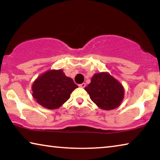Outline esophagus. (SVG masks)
<instances>
[{
  "label": "esophagus",
  "mask_w": 160,
  "mask_h": 160,
  "mask_svg": "<svg viewBox=\"0 0 160 160\" xmlns=\"http://www.w3.org/2000/svg\"><path fill=\"white\" fill-rule=\"evenodd\" d=\"M86 86V84L85 83H82V84H80V85H79V87H80V88H85V87Z\"/></svg>",
  "instance_id": "34e87169"
}]
</instances>
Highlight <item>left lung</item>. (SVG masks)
Instances as JSON below:
<instances>
[{
    "label": "left lung",
    "instance_id": "1",
    "mask_svg": "<svg viewBox=\"0 0 160 160\" xmlns=\"http://www.w3.org/2000/svg\"><path fill=\"white\" fill-rule=\"evenodd\" d=\"M85 90L92 101L104 110L117 108L124 97L123 85L108 72H104L94 74L91 82Z\"/></svg>",
    "mask_w": 160,
    "mask_h": 160
}]
</instances>
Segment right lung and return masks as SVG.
Returning a JSON list of instances; mask_svg holds the SVG:
<instances>
[{"label": "right lung", "mask_w": 160, "mask_h": 160, "mask_svg": "<svg viewBox=\"0 0 160 160\" xmlns=\"http://www.w3.org/2000/svg\"><path fill=\"white\" fill-rule=\"evenodd\" d=\"M78 88L63 70H50L38 77L32 85V96L38 104L48 109H56L70 98Z\"/></svg>", "instance_id": "1"}]
</instances>
